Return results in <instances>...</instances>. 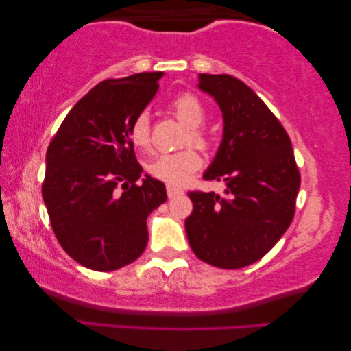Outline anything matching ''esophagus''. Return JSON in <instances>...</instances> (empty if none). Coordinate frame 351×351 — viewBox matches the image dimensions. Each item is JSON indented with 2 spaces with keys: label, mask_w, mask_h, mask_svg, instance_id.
<instances>
[{
  "label": "esophagus",
  "mask_w": 351,
  "mask_h": 351,
  "mask_svg": "<svg viewBox=\"0 0 351 351\" xmlns=\"http://www.w3.org/2000/svg\"><path fill=\"white\" fill-rule=\"evenodd\" d=\"M166 191H167V196H169V198H176V196L184 195V190L177 189V186H172V185H167Z\"/></svg>",
  "instance_id": "esophagus-1"
}]
</instances>
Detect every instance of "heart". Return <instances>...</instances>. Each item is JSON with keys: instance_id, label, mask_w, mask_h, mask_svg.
I'll return each instance as SVG.
<instances>
[{"instance_id": "b5f03b06", "label": "heart", "mask_w": 351, "mask_h": 351, "mask_svg": "<svg viewBox=\"0 0 351 351\" xmlns=\"http://www.w3.org/2000/svg\"><path fill=\"white\" fill-rule=\"evenodd\" d=\"M172 112L182 124L186 126L185 145L195 143L201 148H208L210 137L206 129L201 126L206 118V108L203 100L193 93H184L172 100ZM129 138L134 147L141 150H148L152 147V124L147 113L137 114L131 128ZM203 165L196 148L189 147L176 153H165L148 162L147 169L152 177L166 182L169 185H182L190 180L196 171Z\"/></svg>"}]
</instances>
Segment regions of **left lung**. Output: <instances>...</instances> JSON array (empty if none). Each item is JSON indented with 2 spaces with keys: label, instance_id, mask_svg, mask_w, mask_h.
<instances>
[{
  "label": "left lung",
  "instance_id": "left-lung-1",
  "mask_svg": "<svg viewBox=\"0 0 351 351\" xmlns=\"http://www.w3.org/2000/svg\"><path fill=\"white\" fill-rule=\"evenodd\" d=\"M223 117V137L204 180H222L225 195L190 191L185 220L191 251L209 265L243 268L261 261L289 227L300 172L291 138L254 90L230 75H199Z\"/></svg>",
  "mask_w": 351,
  "mask_h": 351
}]
</instances>
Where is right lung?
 Here are the masks:
<instances>
[{"label":"right lung","mask_w":351,"mask_h":351,"mask_svg":"<svg viewBox=\"0 0 351 351\" xmlns=\"http://www.w3.org/2000/svg\"><path fill=\"white\" fill-rule=\"evenodd\" d=\"M162 71L105 80L70 110L46 152L43 182L60 246L86 268L112 271L136 261L147 217L167 199L162 182L137 162L129 128L155 97Z\"/></svg>","instance_id":"right-lung-1"}]
</instances>
